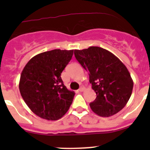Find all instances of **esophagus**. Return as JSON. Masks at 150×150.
<instances>
[{"label":"esophagus","instance_id":"34e87169","mask_svg":"<svg viewBox=\"0 0 150 150\" xmlns=\"http://www.w3.org/2000/svg\"><path fill=\"white\" fill-rule=\"evenodd\" d=\"M84 87H83V86H81V88H80L79 89H78V91H81V92H82V91H84Z\"/></svg>","mask_w":150,"mask_h":150}]
</instances>
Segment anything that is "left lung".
I'll return each mask as SVG.
<instances>
[{"label":"left lung","mask_w":150,"mask_h":150,"mask_svg":"<svg viewBox=\"0 0 150 150\" xmlns=\"http://www.w3.org/2000/svg\"><path fill=\"white\" fill-rule=\"evenodd\" d=\"M78 62L89 72V82L96 93L90 103L93 112L101 117L116 114L126 105L134 82L125 64L112 53L98 46L75 50Z\"/></svg>","instance_id":"1"}]
</instances>
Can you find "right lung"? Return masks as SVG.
Wrapping results in <instances>:
<instances>
[{
    "instance_id": "obj_1",
    "label": "right lung",
    "mask_w": 150,
    "mask_h": 150,
    "mask_svg": "<svg viewBox=\"0 0 150 150\" xmlns=\"http://www.w3.org/2000/svg\"><path fill=\"white\" fill-rule=\"evenodd\" d=\"M74 50L54 49L33 57L21 73V96L33 113L48 120L62 117L72 103L75 92L63 83L61 74Z\"/></svg>"
}]
</instances>
